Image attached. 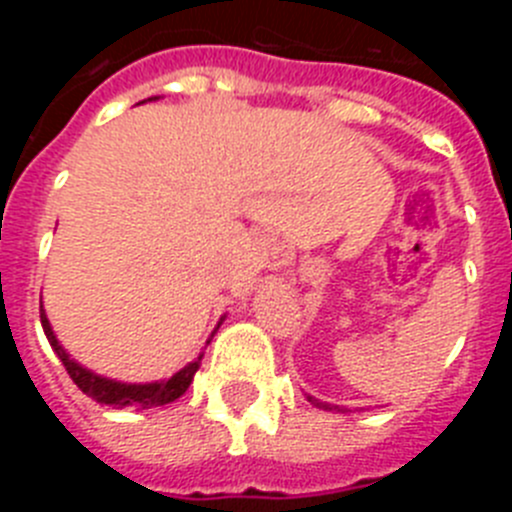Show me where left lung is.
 Here are the masks:
<instances>
[{
	"label": "left lung",
	"mask_w": 512,
	"mask_h": 512,
	"mask_svg": "<svg viewBox=\"0 0 512 512\" xmlns=\"http://www.w3.org/2000/svg\"><path fill=\"white\" fill-rule=\"evenodd\" d=\"M307 400H310L312 405H315V408H323V410H338V408H330L328 402H320V400H315V397H312V395H307ZM341 413H343V410H341Z\"/></svg>",
	"instance_id": "left-lung-1"
}]
</instances>
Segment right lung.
Wrapping results in <instances>:
<instances>
[{"instance_id": "add662e5", "label": "right lung", "mask_w": 512, "mask_h": 512, "mask_svg": "<svg viewBox=\"0 0 512 512\" xmlns=\"http://www.w3.org/2000/svg\"><path fill=\"white\" fill-rule=\"evenodd\" d=\"M151 99H148V102H151ZM223 320L225 315L220 318V323H223ZM40 323H43L45 338H48L51 348L56 351L58 359H61V364L66 366V372L74 379L76 387H79L87 397H92V400L102 402V405H112V408H156V405H169V402L179 400V397L189 390V384H192L194 374H197V369H200L202 364V356H205L200 354L194 361H189L187 366H182V369L176 374H171L169 379H158V382L146 384L117 382V379L102 377V374L92 372V369L81 366L76 359H71L69 351L61 346V341H58L56 333H53L51 320H48V315H45L43 310V302H40ZM220 323H217V328H220ZM215 330H212V336H215Z\"/></svg>"}]
</instances>
